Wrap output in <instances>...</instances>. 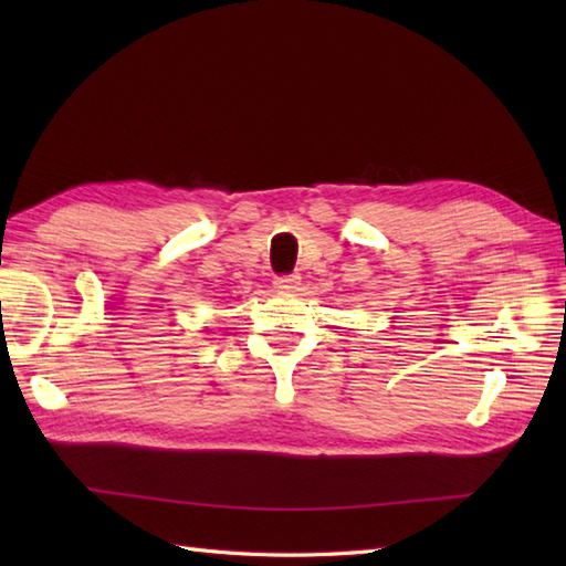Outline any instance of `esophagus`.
Masks as SVG:
<instances>
[{"label":"esophagus","mask_w":566,"mask_h":566,"mask_svg":"<svg viewBox=\"0 0 566 566\" xmlns=\"http://www.w3.org/2000/svg\"><path fill=\"white\" fill-rule=\"evenodd\" d=\"M274 290H280V292H294V290H298V284H302V276L298 274H280V276H274Z\"/></svg>","instance_id":"34e87169"}]
</instances>
